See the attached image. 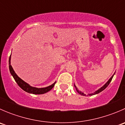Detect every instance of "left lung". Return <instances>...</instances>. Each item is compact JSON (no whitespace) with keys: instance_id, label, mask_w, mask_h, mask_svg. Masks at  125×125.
Here are the masks:
<instances>
[{"instance_id":"obj_1","label":"left lung","mask_w":125,"mask_h":125,"mask_svg":"<svg viewBox=\"0 0 125 125\" xmlns=\"http://www.w3.org/2000/svg\"><path fill=\"white\" fill-rule=\"evenodd\" d=\"M113 76H114V75H113V76H112L110 78V79H109V80H108V82H107L106 83L105 85H104V86H102L101 88H100V89H99V90H97V91H95V93H93V94H88V95H94V94H98V93H100V92L102 91H103V90H104V89H105V88H106V87L108 86V85H109V84L110 83V82H111L112 79H113ZM75 88H76V86H75ZM76 90L77 91V92H78V93H79V94H81V95H85V94H83V93H82V92H80V91H79V89H78L77 88H76Z\"/></svg>"}]
</instances>
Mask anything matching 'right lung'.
<instances>
[{
	"mask_svg": "<svg viewBox=\"0 0 125 125\" xmlns=\"http://www.w3.org/2000/svg\"><path fill=\"white\" fill-rule=\"evenodd\" d=\"M10 60H11V55L10 57V59H9V68H10V73H11V75H12V77L14 79L15 81L16 82L18 85L22 88L23 90L27 92V93H31V94H44V93H46L47 92H48L49 91L51 90L55 85V83H54L52 85H50V86L46 87V88H35V87H32L30 86V85H28V83H26V82L22 80L19 77L17 76V74L15 73L13 69H12V66L11 65V62H10Z\"/></svg>",
	"mask_w": 125,
	"mask_h": 125,
	"instance_id": "right-lung-1",
	"label": "right lung"
}]
</instances>
